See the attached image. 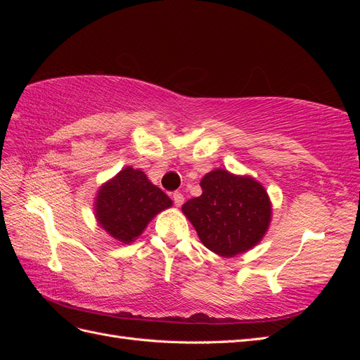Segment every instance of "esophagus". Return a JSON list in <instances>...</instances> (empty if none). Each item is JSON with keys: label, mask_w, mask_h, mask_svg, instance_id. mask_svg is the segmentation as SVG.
<instances>
[{"label": "esophagus", "mask_w": 360, "mask_h": 360, "mask_svg": "<svg viewBox=\"0 0 360 360\" xmlns=\"http://www.w3.org/2000/svg\"><path fill=\"white\" fill-rule=\"evenodd\" d=\"M172 201H174V204H176L177 207H180L183 204V201H184V197H183L180 192H174L172 193Z\"/></svg>", "instance_id": "esophagus-1"}]
</instances>
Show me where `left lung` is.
Listing matches in <instances>:
<instances>
[{
	"label": "left lung",
	"mask_w": 360,
	"mask_h": 360,
	"mask_svg": "<svg viewBox=\"0 0 360 360\" xmlns=\"http://www.w3.org/2000/svg\"><path fill=\"white\" fill-rule=\"evenodd\" d=\"M202 193L183 204L205 248L233 257L255 246L270 222L267 192L250 177L214 169L201 180Z\"/></svg>",
	"instance_id": "obj_1"
}]
</instances>
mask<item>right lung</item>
<instances>
[{"instance_id":"1","label":"right lung","mask_w":360,"mask_h":360,"mask_svg":"<svg viewBox=\"0 0 360 360\" xmlns=\"http://www.w3.org/2000/svg\"><path fill=\"white\" fill-rule=\"evenodd\" d=\"M171 204L168 195L150 183L143 171L127 167L101 188L96 216L114 238L130 243L144 231L151 217Z\"/></svg>"}]
</instances>
